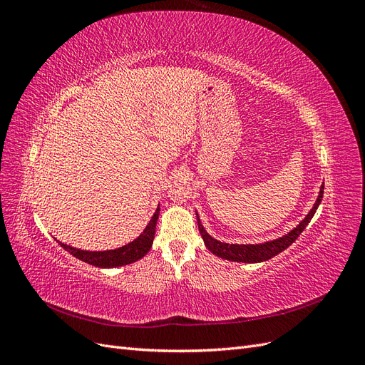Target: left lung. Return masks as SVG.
<instances>
[{"instance_id":"left-lung-1","label":"left lung","mask_w":365,"mask_h":365,"mask_svg":"<svg viewBox=\"0 0 365 365\" xmlns=\"http://www.w3.org/2000/svg\"><path fill=\"white\" fill-rule=\"evenodd\" d=\"M323 192H324V184L322 185V190H319V195L317 197V202L314 204L312 210L309 212V215L302 220L300 225L295 227L291 233H288L286 236L275 239L271 242H267V244L262 245H230V244H224V242H219L216 239H213L210 236L207 231L204 230L200 216L196 213V219H197V228H200V233L204 239L205 247L212 251L213 254H216L217 257L220 259H227L231 262H245V263H257V262H263L268 260L274 256H277L279 252L284 251L289 245H292L294 242L297 240V237L303 233V230L307 227V224L311 222V219L314 217L317 208L323 200Z\"/></svg>"}]
</instances>
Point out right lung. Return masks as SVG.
I'll return each mask as SVG.
<instances>
[{"mask_svg": "<svg viewBox=\"0 0 365 365\" xmlns=\"http://www.w3.org/2000/svg\"><path fill=\"white\" fill-rule=\"evenodd\" d=\"M158 216H160V208H157V212L152 216L149 225L135 240H132L130 244L117 250L82 251V250H76V248L63 245L61 242H58V244L63 250H67L70 254H73L76 259L94 264V267H98V268H114V267H121V264H129L132 262H137L143 256H146V252L150 250L153 237H155Z\"/></svg>", "mask_w": 365, "mask_h": 365, "instance_id": "right-lung-1", "label": "right lung"}]
</instances>
